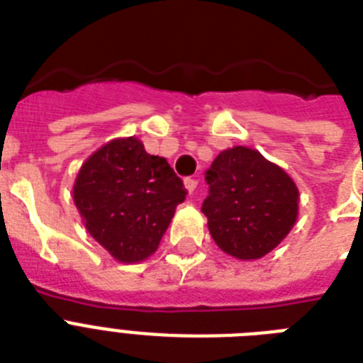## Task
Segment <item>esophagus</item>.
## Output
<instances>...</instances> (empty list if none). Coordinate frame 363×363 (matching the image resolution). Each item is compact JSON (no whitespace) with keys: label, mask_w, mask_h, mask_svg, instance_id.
<instances>
[{"label":"esophagus","mask_w":363,"mask_h":363,"mask_svg":"<svg viewBox=\"0 0 363 363\" xmlns=\"http://www.w3.org/2000/svg\"><path fill=\"white\" fill-rule=\"evenodd\" d=\"M184 186H186L188 192L192 194L194 190L198 188V181H196V179H192V177H188V179H184Z\"/></svg>","instance_id":"esophagus-1"}]
</instances>
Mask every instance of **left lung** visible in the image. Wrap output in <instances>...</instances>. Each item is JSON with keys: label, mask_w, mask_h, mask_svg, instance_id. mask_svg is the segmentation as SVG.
I'll list each match as a JSON object with an SVG mask.
<instances>
[{"label": "left lung", "mask_w": 363, "mask_h": 363, "mask_svg": "<svg viewBox=\"0 0 363 363\" xmlns=\"http://www.w3.org/2000/svg\"><path fill=\"white\" fill-rule=\"evenodd\" d=\"M205 179L209 196L201 213L211 238L228 256L242 262L264 258L298 222L296 182L256 148L222 150Z\"/></svg>", "instance_id": "obj_1"}]
</instances>
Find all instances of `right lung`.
<instances>
[{
  "label": "right lung",
  "mask_w": 363,
  "mask_h": 363,
  "mask_svg": "<svg viewBox=\"0 0 363 363\" xmlns=\"http://www.w3.org/2000/svg\"><path fill=\"white\" fill-rule=\"evenodd\" d=\"M184 184L137 137H116L84 160L73 201L86 232L121 264H139L160 247Z\"/></svg>",
  "instance_id": "add662e5"
}]
</instances>
